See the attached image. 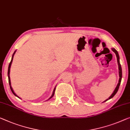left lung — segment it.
I'll return each instance as SVG.
<instances>
[{
	"instance_id": "obj_1",
	"label": "left lung",
	"mask_w": 130,
	"mask_h": 130,
	"mask_svg": "<svg viewBox=\"0 0 130 130\" xmlns=\"http://www.w3.org/2000/svg\"><path fill=\"white\" fill-rule=\"evenodd\" d=\"M112 51H113L114 53L116 54V57H117V63H118V65H119V83H118V84L117 85V86H116V88L115 89V90H114V92L113 93L111 96L109 97V98L107 99V100H106L105 101H107L108 99H111L112 98H113V96H115V94L117 93L118 90H119V87H120V85L121 84V78H122V69H121V65H120V57H119V53H118V52L117 51V50H116L115 48H111Z\"/></svg>"
}]
</instances>
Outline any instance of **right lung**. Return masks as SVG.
<instances>
[{
    "mask_svg": "<svg viewBox=\"0 0 130 130\" xmlns=\"http://www.w3.org/2000/svg\"><path fill=\"white\" fill-rule=\"evenodd\" d=\"M15 51H14V53H13V55H12V58H11V61H10V63H9V68H8V72H7V75H8V78H9V85H10V89H11V92H12V93L13 94H14V95L15 96H17V98H19V97L14 92V91H13V89H12V88H11V82H10V67H11V63H12V61H13V57H14V54H15ZM55 88H54V91H53V94H52V96L50 97V98L49 99H50L51 98H53V97L54 96V93H55Z\"/></svg>",
    "mask_w": 130,
    "mask_h": 130,
    "instance_id": "right-lung-1",
    "label": "right lung"
}]
</instances>
